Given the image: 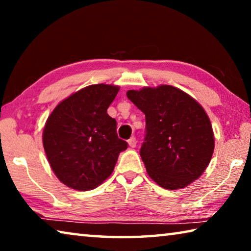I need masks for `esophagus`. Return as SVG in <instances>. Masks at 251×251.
Listing matches in <instances>:
<instances>
[{"label":"esophagus","mask_w":251,"mask_h":251,"mask_svg":"<svg viewBox=\"0 0 251 251\" xmlns=\"http://www.w3.org/2000/svg\"><path fill=\"white\" fill-rule=\"evenodd\" d=\"M136 144H137V141H136L135 137H130V138L128 139V145H129V147H131V148L136 147Z\"/></svg>","instance_id":"obj_1"}]
</instances>
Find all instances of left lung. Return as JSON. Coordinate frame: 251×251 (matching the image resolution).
<instances>
[{"instance_id": "8db88e82", "label": "left lung", "mask_w": 251, "mask_h": 251, "mask_svg": "<svg viewBox=\"0 0 251 251\" xmlns=\"http://www.w3.org/2000/svg\"><path fill=\"white\" fill-rule=\"evenodd\" d=\"M126 95L145 114L141 157L148 176L171 190L198 179L215 148L211 123L202 106L172 85L131 90Z\"/></svg>"}]
</instances>
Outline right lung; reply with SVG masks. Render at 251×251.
<instances>
[{
  "label": "right lung",
  "instance_id": "right-lung-1",
  "mask_svg": "<svg viewBox=\"0 0 251 251\" xmlns=\"http://www.w3.org/2000/svg\"><path fill=\"white\" fill-rule=\"evenodd\" d=\"M120 87L95 84L62 100L49 116L43 146L50 168L67 187L91 190L113 173L127 144L118 138L116 121L107 114Z\"/></svg>",
  "mask_w": 251,
  "mask_h": 251
}]
</instances>
